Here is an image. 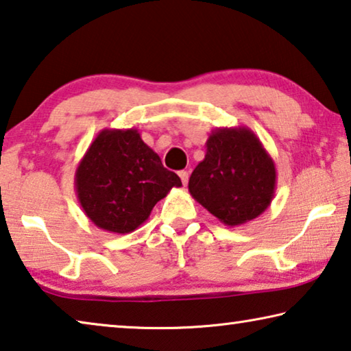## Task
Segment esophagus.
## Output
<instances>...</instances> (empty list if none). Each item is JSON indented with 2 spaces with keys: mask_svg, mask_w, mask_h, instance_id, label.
<instances>
[{
  "mask_svg": "<svg viewBox=\"0 0 351 351\" xmlns=\"http://www.w3.org/2000/svg\"><path fill=\"white\" fill-rule=\"evenodd\" d=\"M179 177H180L183 185H186L188 179H189V172L188 171H179Z\"/></svg>",
  "mask_w": 351,
  "mask_h": 351,
  "instance_id": "obj_1",
  "label": "esophagus"
}]
</instances>
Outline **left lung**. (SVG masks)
Instances as JSON below:
<instances>
[{"label": "left lung", "mask_w": 351, "mask_h": 351, "mask_svg": "<svg viewBox=\"0 0 351 351\" xmlns=\"http://www.w3.org/2000/svg\"><path fill=\"white\" fill-rule=\"evenodd\" d=\"M205 158L189 177V194L226 226L254 221L271 205L277 169L254 132L244 125L211 132Z\"/></svg>", "instance_id": "8db88e82"}]
</instances>
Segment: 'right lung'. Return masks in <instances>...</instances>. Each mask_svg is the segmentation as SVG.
I'll list each match as a JSON object with an SVG mask.
<instances>
[{
	"instance_id": "1",
	"label": "right lung",
	"mask_w": 351,
	"mask_h": 351,
	"mask_svg": "<svg viewBox=\"0 0 351 351\" xmlns=\"http://www.w3.org/2000/svg\"><path fill=\"white\" fill-rule=\"evenodd\" d=\"M74 186L97 228L124 234L140 227L155 204L182 182L132 128L97 134L79 162Z\"/></svg>"
}]
</instances>
